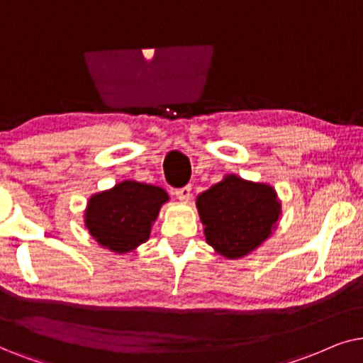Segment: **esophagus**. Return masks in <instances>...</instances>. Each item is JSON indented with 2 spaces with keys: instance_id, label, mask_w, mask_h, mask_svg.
Masks as SVG:
<instances>
[{
  "instance_id": "1",
  "label": "esophagus",
  "mask_w": 363,
  "mask_h": 363,
  "mask_svg": "<svg viewBox=\"0 0 363 363\" xmlns=\"http://www.w3.org/2000/svg\"><path fill=\"white\" fill-rule=\"evenodd\" d=\"M191 191H192V186L187 184L184 187H181V189H176V196L179 201H187L191 197Z\"/></svg>"
}]
</instances>
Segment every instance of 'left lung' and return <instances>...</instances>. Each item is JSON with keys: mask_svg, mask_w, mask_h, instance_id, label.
Here are the masks:
<instances>
[{"mask_svg": "<svg viewBox=\"0 0 363 363\" xmlns=\"http://www.w3.org/2000/svg\"><path fill=\"white\" fill-rule=\"evenodd\" d=\"M197 207L207 244L225 257L239 259L269 238L280 204L270 186L227 176L197 197Z\"/></svg>", "mask_w": 363, "mask_h": 363, "instance_id": "obj_1", "label": "left lung"}]
</instances>
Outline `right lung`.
Instances as JSON below:
<instances>
[{
	"instance_id": "add662e5",
	"label": "right lung",
	"mask_w": 363,
	"mask_h": 363,
	"mask_svg": "<svg viewBox=\"0 0 363 363\" xmlns=\"http://www.w3.org/2000/svg\"><path fill=\"white\" fill-rule=\"evenodd\" d=\"M167 201L164 189L125 181L114 189L91 197L86 225L101 245L114 252H129L146 242L151 224Z\"/></svg>"
}]
</instances>
